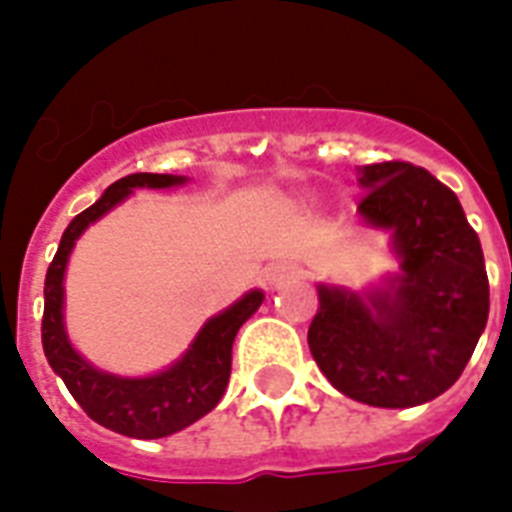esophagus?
<instances>
[{"instance_id": "obj_1", "label": "esophagus", "mask_w": 512, "mask_h": 512, "mask_svg": "<svg viewBox=\"0 0 512 512\" xmlns=\"http://www.w3.org/2000/svg\"><path fill=\"white\" fill-rule=\"evenodd\" d=\"M300 268L295 263H273L265 268V284L271 287V290H282L287 284L298 282L300 279Z\"/></svg>"}]
</instances>
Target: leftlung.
<instances>
[{
    "label": "left lung",
    "mask_w": 512,
    "mask_h": 512,
    "mask_svg": "<svg viewBox=\"0 0 512 512\" xmlns=\"http://www.w3.org/2000/svg\"><path fill=\"white\" fill-rule=\"evenodd\" d=\"M360 187V220L389 233L400 268L362 290L319 282L308 349L351 400L413 408L456 384L486 330L483 249L454 190L427 169L360 166Z\"/></svg>",
    "instance_id": "obj_1"
}]
</instances>
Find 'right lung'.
I'll use <instances>...</instances> for the list:
<instances>
[{
	"label": "right lung",
	"instance_id": "obj_1",
	"mask_svg": "<svg viewBox=\"0 0 512 512\" xmlns=\"http://www.w3.org/2000/svg\"><path fill=\"white\" fill-rule=\"evenodd\" d=\"M185 182L187 177L177 174H128L117 179L115 185L101 193L96 204L69 222L45 276L42 349L50 368L93 421L128 438L155 440L174 435L220 403L230 378L236 333L265 300L263 290H249L247 295H241L233 306L206 319L179 360L150 376L107 373L74 349L64 322V276L77 239L93 222L123 204L134 190H169Z\"/></svg>",
	"mask_w": 512,
	"mask_h": 512
}]
</instances>
